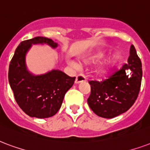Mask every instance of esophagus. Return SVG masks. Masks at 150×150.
I'll return each instance as SVG.
<instances>
[{"instance_id":"1","label":"esophagus","mask_w":150,"mask_h":150,"mask_svg":"<svg viewBox=\"0 0 150 150\" xmlns=\"http://www.w3.org/2000/svg\"><path fill=\"white\" fill-rule=\"evenodd\" d=\"M86 76L83 74H79L76 76V79H75V83H79L81 82H83V81H86Z\"/></svg>"}]
</instances>
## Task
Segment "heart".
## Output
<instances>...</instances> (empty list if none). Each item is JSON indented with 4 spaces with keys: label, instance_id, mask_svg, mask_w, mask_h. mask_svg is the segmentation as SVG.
<instances>
[{
    "label": "heart",
    "instance_id": "heart-1",
    "mask_svg": "<svg viewBox=\"0 0 150 150\" xmlns=\"http://www.w3.org/2000/svg\"><path fill=\"white\" fill-rule=\"evenodd\" d=\"M105 57H106V54H105V53H100V54H98V55L91 57V58L90 59H88L86 62H87V63H90V64H96V63H98V62H100L101 60H103ZM117 56H115V55L111 56V57L108 59V61L106 62V65L99 70V71H98L99 75H105L106 73H107L113 67L115 66V64L117 63ZM74 64V65H76L75 64Z\"/></svg>",
    "mask_w": 150,
    "mask_h": 150
}]
</instances>
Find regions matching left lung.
<instances>
[{
    "mask_svg": "<svg viewBox=\"0 0 150 150\" xmlns=\"http://www.w3.org/2000/svg\"><path fill=\"white\" fill-rule=\"evenodd\" d=\"M142 67L140 58L131 45L127 64L121 69L101 82L89 81L91 95L87 103L95 115L112 118L127 111L134 105L140 91Z\"/></svg>",
    "mask_w": 150,
    "mask_h": 150,
    "instance_id": "1",
    "label": "left lung"
}]
</instances>
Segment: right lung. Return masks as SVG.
I'll return each mask as SVG.
<instances>
[{
  "label": "right lung",
  "mask_w": 150,
  "mask_h": 150,
  "mask_svg": "<svg viewBox=\"0 0 150 150\" xmlns=\"http://www.w3.org/2000/svg\"><path fill=\"white\" fill-rule=\"evenodd\" d=\"M47 44L57 47L52 40L43 36L22 41L16 47L8 68V82L16 102L30 117L46 118L60 109L66 92L73 86L75 77H70L59 70L33 75L28 71L25 55L32 44Z\"/></svg>",
  "instance_id": "add662e5"
}]
</instances>
